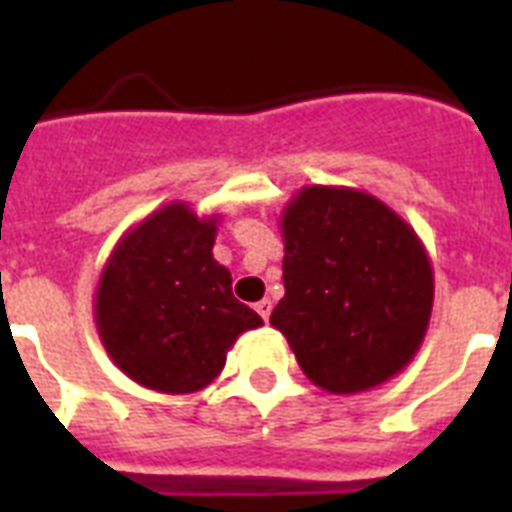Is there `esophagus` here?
<instances>
[{
  "instance_id": "1",
  "label": "esophagus",
  "mask_w": 512,
  "mask_h": 512,
  "mask_svg": "<svg viewBox=\"0 0 512 512\" xmlns=\"http://www.w3.org/2000/svg\"><path fill=\"white\" fill-rule=\"evenodd\" d=\"M271 308H273V303H271V300H268V297H263V300H260V303L255 305V311L260 313V316H263V321L271 319Z\"/></svg>"
}]
</instances>
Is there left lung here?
Here are the masks:
<instances>
[{"label":"left lung","mask_w":512,"mask_h":512,"mask_svg":"<svg viewBox=\"0 0 512 512\" xmlns=\"http://www.w3.org/2000/svg\"><path fill=\"white\" fill-rule=\"evenodd\" d=\"M284 297L271 324L329 393L377 388L414 358L433 268L412 225L356 188L308 185L281 215Z\"/></svg>","instance_id":"8db88e82"}]
</instances>
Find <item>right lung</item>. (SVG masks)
Wrapping results in <instances>:
<instances>
[{
  "mask_svg": "<svg viewBox=\"0 0 512 512\" xmlns=\"http://www.w3.org/2000/svg\"><path fill=\"white\" fill-rule=\"evenodd\" d=\"M217 217L183 201L156 209L122 236L95 295V324L108 356L130 380L159 393L207 388L236 337L263 319L231 292L212 257Z\"/></svg>",
  "mask_w": 512,
  "mask_h": 512,
  "instance_id": "right-lung-1",
  "label": "right lung"
}]
</instances>
